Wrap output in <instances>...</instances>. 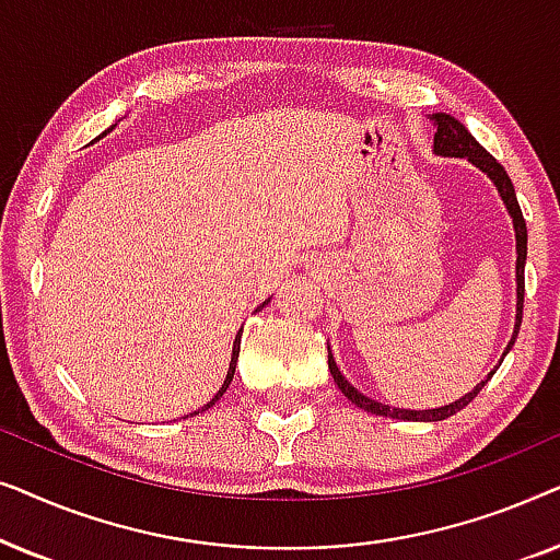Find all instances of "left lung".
Listing matches in <instances>:
<instances>
[{
  "label": "left lung",
  "instance_id": "left-lung-1",
  "mask_svg": "<svg viewBox=\"0 0 560 560\" xmlns=\"http://www.w3.org/2000/svg\"><path fill=\"white\" fill-rule=\"evenodd\" d=\"M431 121H433V127H435V135H433V152H435V155H441V158H464V160H469L474 167H479V171L485 173L487 178L494 183L497 194H500L504 209H508L510 219H512V229H515L517 308H515V328H512L508 349H504V354H502V359H504V357L510 354V349L515 347L520 324H523V298H525L527 226H525L523 211H520V203H517V196H515V186H512L508 171H504V167L497 163V160L489 155V152L481 148L477 140H474L471 132L462 125V121L451 117V114H443V112L431 114ZM502 359H500V364H502ZM500 364H497V366H500ZM497 366L487 374V380H492V374L497 372ZM328 370H331L334 382H336V385H339L343 397H349L351 405H357V408H362L366 412H374V416L397 418V420H412V423H435V420H446L451 416H456L458 410H464L466 405H469L474 397L481 393V387H485V382H487V380H481L479 385L471 389V393H466L464 397H458L456 402L443 405V408H433V410H402V408H389V405H382L377 400H372V397H366L364 393H359V389L351 385V382L341 374L339 364H336V359L331 354V347H328Z\"/></svg>",
  "mask_w": 560,
  "mask_h": 560
}]
</instances>
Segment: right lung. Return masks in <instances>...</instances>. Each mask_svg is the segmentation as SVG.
Masks as SVG:
<instances>
[{
    "mask_svg": "<svg viewBox=\"0 0 560 560\" xmlns=\"http://www.w3.org/2000/svg\"><path fill=\"white\" fill-rule=\"evenodd\" d=\"M109 129H114V125H112ZM109 129H106V132H109ZM106 132H104V135H106ZM267 303H270V298H267V301H265L262 305H259V308H265V305H267ZM259 308H257V311H259ZM242 331H244V328H240V331H236V339H234V347H232V362H229V372H226V380H224V385H221V387H219V393L211 397V402H206V405H203V410H209V408H211V405H217V402L221 400V395H224V393H226V387H229V385H232V377H234V370H236V357H240V343H242ZM194 416H196V412H194Z\"/></svg>",
    "mask_w": 560,
    "mask_h": 560,
    "instance_id": "1",
    "label": "right lung"
}]
</instances>
